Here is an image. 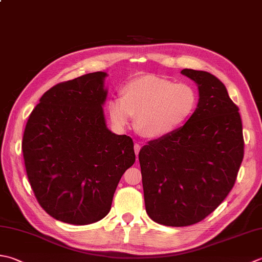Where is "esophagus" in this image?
Instances as JSON below:
<instances>
[{"label": "esophagus", "mask_w": 262, "mask_h": 262, "mask_svg": "<svg viewBox=\"0 0 262 262\" xmlns=\"http://www.w3.org/2000/svg\"><path fill=\"white\" fill-rule=\"evenodd\" d=\"M134 150H135V153H136V157H137V159H138V153H140V150H141V145L138 144V143H135Z\"/></svg>", "instance_id": "1"}]
</instances>
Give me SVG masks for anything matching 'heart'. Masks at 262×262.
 I'll return each mask as SVG.
<instances>
[{
	"label": "heart",
	"instance_id": "1",
	"mask_svg": "<svg viewBox=\"0 0 262 262\" xmlns=\"http://www.w3.org/2000/svg\"><path fill=\"white\" fill-rule=\"evenodd\" d=\"M198 104V93L186 83L175 84L156 75L132 79L124 86V95L109 102V116L118 128L130 125L147 138H160L175 132L189 119Z\"/></svg>",
	"mask_w": 262,
	"mask_h": 262
}]
</instances>
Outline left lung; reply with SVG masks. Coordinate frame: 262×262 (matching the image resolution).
<instances>
[{
  "instance_id": "obj_1",
  "label": "left lung",
  "mask_w": 262,
  "mask_h": 262,
  "mask_svg": "<svg viewBox=\"0 0 262 262\" xmlns=\"http://www.w3.org/2000/svg\"><path fill=\"white\" fill-rule=\"evenodd\" d=\"M199 103L186 124L147 142L138 155L145 209L153 222L182 227L213 212L233 188L244 157L238 106L207 71L183 69Z\"/></svg>"
}]
</instances>
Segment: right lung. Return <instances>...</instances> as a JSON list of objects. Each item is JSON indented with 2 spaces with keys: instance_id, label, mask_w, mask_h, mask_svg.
<instances>
[{
  "instance_id": "add662e5",
  "label": "right lung",
  "mask_w": 262,
  "mask_h": 262,
  "mask_svg": "<svg viewBox=\"0 0 262 262\" xmlns=\"http://www.w3.org/2000/svg\"><path fill=\"white\" fill-rule=\"evenodd\" d=\"M105 73L51 87L30 114L23 137L26 172L50 216L73 225L109 213L121 176L135 162L134 143L106 128Z\"/></svg>"
}]
</instances>
